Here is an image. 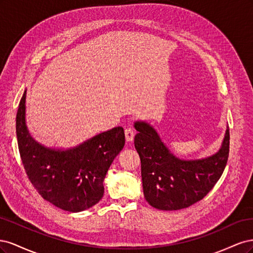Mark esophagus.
Here are the masks:
<instances>
[{
    "label": "esophagus",
    "mask_w": 253,
    "mask_h": 253,
    "mask_svg": "<svg viewBox=\"0 0 253 253\" xmlns=\"http://www.w3.org/2000/svg\"><path fill=\"white\" fill-rule=\"evenodd\" d=\"M125 133H126V139L127 141H132L135 136V129L132 126H127L125 129Z\"/></svg>",
    "instance_id": "obj_1"
}]
</instances>
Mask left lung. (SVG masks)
<instances>
[{
  "label": "left lung",
  "mask_w": 253,
  "mask_h": 253,
  "mask_svg": "<svg viewBox=\"0 0 253 253\" xmlns=\"http://www.w3.org/2000/svg\"><path fill=\"white\" fill-rule=\"evenodd\" d=\"M135 148L141 162L143 194L160 210H179L200 202L215 186L229 156V127L220 150L202 160H180L173 156L148 124L136 122Z\"/></svg>",
  "instance_id": "obj_1"
}]
</instances>
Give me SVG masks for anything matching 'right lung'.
Instances as JSON below:
<instances>
[{
  "mask_svg": "<svg viewBox=\"0 0 253 253\" xmlns=\"http://www.w3.org/2000/svg\"><path fill=\"white\" fill-rule=\"evenodd\" d=\"M25 98L26 91L19 104L16 129L28 179L44 200L58 208L80 212L93 207L103 196L106 172L125 147L124 128L114 127L72 150H49L34 141L28 134Z\"/></svg>",
  "mask_w": 253,
  "mask_h": 253,
  "instance_id": "1",
  "label": "right lung"
}]
</instances>
